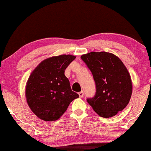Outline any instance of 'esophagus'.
Listing matches in <instances>:
<instances>
[{
	"label": "esophagus",
	"instance_id": "1",
	"mask_svg": "<svg viewBox=\"0 0 151 151\" xmlns=\"http://www.w3.org/2000/svg\"><path fill=\"white\" fill-rule=\"evenodd\" d=\"M79 97H81V98L83 97V91H81L79 92Z\"/></svg>",
	"mask_w": 151,
	"mask_h": 151
}]
</instances>
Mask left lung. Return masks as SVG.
Instances as JSON below:
<instances>
[{
    "label": "left lung",
    "mask_w": 151,
    "mask_h": 151,
    "mask_svg": "<svg viewBox=\"0 0 151 151\" xmlns=\"http://www.w3.org/2000/svg\"><path fill=\"white\" fill-rule=\"evenodd\" d=\"M96 83V94L87 99L93 110L108 118L124 110L132 93L130 74L119 58L107 52H91L81 56Z\"/></svg>",
    "instance_id": "8db88e82"
}]
</instances>
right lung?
Segmentation results:
<instances>
[{
    "instance_id": "right-lung-1",
    "label": "right lung",
    "mask_w": 151,
    "mask_h": 151,
    "mask_svg": "<svg viewBox=\"0 0 151 151\" xmlns=\"http://www.w3.org/2000/svg\"><path fill=\"white\" fill-rule=\"evenodd\" d=\"M72 55L55 56L41 62L27 83L26 98L32 111L44 121H55L79 95L72 91L65 70L75 59Z\"/></svg>"
}]
</instances>
